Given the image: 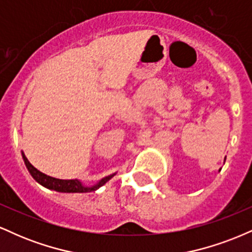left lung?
Returning a JSON list of instances; mask_svg holds the SVG:
<instances>
[{"label":"left lung","instance_id":"1","mask_svg":"<svg viewBox=\"0 0 252 252\" xmlns=\"http://www.w3.org/2000/svg\"><path fill=\"white\" fill-rule=\"evenodd\" d=\"M225 160H226V158H224V163H225ZM220 169H221V168H219V170H220Z\"/></svg>","mask_w":252,"mask_h":252}]
</instances>
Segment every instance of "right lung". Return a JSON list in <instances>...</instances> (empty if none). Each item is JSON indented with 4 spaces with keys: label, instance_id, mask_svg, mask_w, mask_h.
<instances>
[{
    "label": "right lung",
    "instance_id": "1",
    "mask_svg": "<svg viewBox=\"0 0 252 252\" xmlns=\"http://www.w3.org/2000/svg\"><path fill=\"white\" fill-rule=\"evenodd\" d=\"M22 158H24L26 167H27L28 172L32 175V178L35 180L37 184H40L41 186L46 187V189L51 190H56V192L60 193H88L92 192V190H96L102 187L103 185H105L110 179H112V176L116 175V173H112L105 178L98 180L96 184L94 185H85L82 181L78 180V179H71V180H63V179H57L53 176H50L45 173L37 170L35 167L32 164L28 158H26L25 153L21 152Z\"/></svg>",
    "mask_w": 252,
    "mask_h": 252
}]
</instances>
